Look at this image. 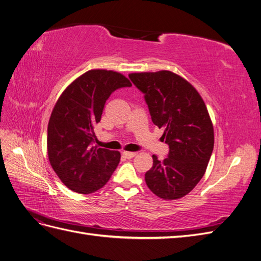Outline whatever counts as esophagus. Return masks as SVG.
I'll list each match as a JSON object with an SVG mask.
<instances>
[{"instance_id":"obj_1","label":"esophagus","mask_w":261,"mask_h":261,"mask_svg":"<svg viewBox=\"0 0 261 261\" xmlns=\"http://www.w3.org/2000/svg\"><path fill=\"white\" fill-rule=\"evenodd\" d=\"M137 153L136 152H129V151H124L123 156L126 158V159H132V158L135 156Z\"/></svg>"}]
</instances>
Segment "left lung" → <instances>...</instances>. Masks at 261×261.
I'll return each instance as SVG.
<instances>
[{
    "instance_id": "8db88e82",
    "label": "left lung",
    "mask_w": 261,
    "mask_h": 261,
    "mask_svg": "<svg viewBox=\"0 0 261 261\" xmlns=\"http://www.w3.org/2000/svg\"><path fill=\"white\" fill-rule=\"evenodd\" d=\"M130 81L145 93L152 122L163 128L169 156L153 164L146 184L155 196L174 200L191 193L206 173L215 133L206 105L195 87L170 72L132 73Z\"/></svg>"
}]
</instances>
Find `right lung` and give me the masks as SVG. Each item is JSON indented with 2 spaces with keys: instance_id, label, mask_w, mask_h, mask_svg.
Returning <instances> with one entry per match:
<instances>
[{
  "instance_id": "add662e5",
  "label": "right lung",
  "mask_w": 261,
  "mask_h": 261,
  "mask_svg": "<svg viewBox=\"0 0 261 261\" xmlns=\"http://www.w3.org/2000/svg\"><path fill=\"white\" fill-rule=\"evenodd\" d=\"M130 86L121 73L90 69L70 83L59 97L48 124L46 148L52 169L70 191L94 193L113 174L121 153L93 146L94 127L111 93Z\"/></svg>"
}]
</instances>
